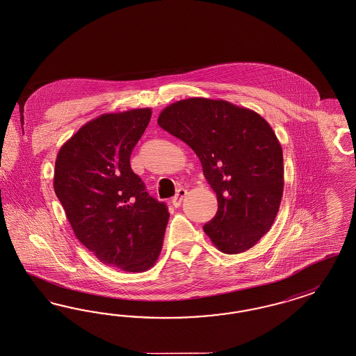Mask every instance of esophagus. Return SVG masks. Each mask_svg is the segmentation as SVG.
Masks as SVG:
<instances>
[{
  "mask_svg": "<svg viewBox=\"0 0 356 356\" xmlns=\"http://www.w3.org/2000/svg\"><path fill=\"white\" fill-rule=\"evenodd\" d=\"M185 196H186V189L180 188V189L177 191V193L172 198V205H173L175 208L180 207V205H181V201H183V198H184Z\"/></svg>",
  "mask_w": 356,
  "mask_h": 356,
  "instance_id": "esophagus-1",
  "label": "esophagus"
}]
</instances>
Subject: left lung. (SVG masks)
<instances>
[{
    "instance_id": "1",
    "label": "left lung",
    "mask_w": 356,
    "mask_h": 356,
    "mask_svg": "<svg viewBox=\"0 0 356 356\" xmlns=\"http://www.w3.org/2000/svg\"><path fill=\"white\" fill-rule=\"evenodd\" d=\"M160 127L195 151L217 195L204 232L223 254H241L268 233L282 202L280 142L258 113L223 99L193 97L159 114Z\"/></svg>"
}]
</instances>
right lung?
I'll use <instances>...</instances> for the list:
<instances>
[{
  "instance_id": "add662e5",
  "label": "right lung",
  "mask_w": 356,
  "mask_h": 356,
  "mask_svg": "<svg viewBox=\"0 0 356 356\" xmlns=\"http://www.w3.org/2000/svg\"><path fill=\"white\" fill-rule=\"evenodd\" d=\"M149 108L86 123L58 152L54 189L76 238L106 266L145 272L158 260L170 218L130 165Z\"/></svg>"
}]
</instances>
